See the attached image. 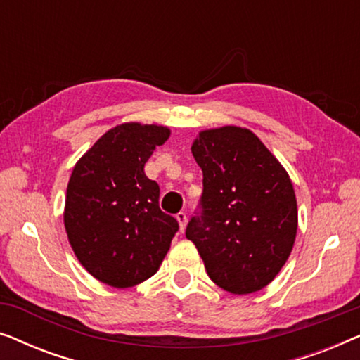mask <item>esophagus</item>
<instances>
[{
	"label": "esophagus",
	"instance_id": "esophagus-1",
	"mask_svg": "<svg viewBox=\"0 0 360 360\" xmlns=\"http://www.w3.org/2000/svg\"><path fill=\"white\" fill-rule=\"evenodd\" d=\"M186 213H184V211H180L179 214H176V221H179V224H180V231H184L185 229V226H186Z\"/></svg>",
	"mask_w": 360,
	"mask_h": 360
}]
</instances>
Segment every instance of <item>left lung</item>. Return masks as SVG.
Returning a JSON list of instances; mask_svg holds the SVG:
<instances>
[{
  "instance_id": "left-lung-1",
  "label": "left lung",
  "mask_w": 360,
  "mask_h": 360,
  "mask_svg": "<svg viewBox=\"0 0 360 360\" xmlns=\"http://www.w3.org/2000/svg\"><path fill=\"white\" fill-rule=\"evenodd\" d=\"M191 154L203 170V195L186 239L218 287L236 295L259 292L287 262L297 238L292 180L245 127L201 131Z\"/></svg>"
}]
</instances>
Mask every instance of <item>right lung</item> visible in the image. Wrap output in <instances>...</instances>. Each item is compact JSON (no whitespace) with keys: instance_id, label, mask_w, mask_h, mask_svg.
Instances as JSON below:
<instances>
[{"instance_id":"right-lung-1","label":"right lung","mask_w":360,"mask_h":360,"mask_svg":"<svg viewBox=\"0 0 360 360\" xmlns=\"http://www.w3.org/2000/svg\"><path fill=\"white\" fill-rule=\"evenodd\" d=\"M170 129L124 122L98 139L73 167L63 224L80 264L100 282L127 288L150 278L179 223L159 206L160 188L144 174Z\"/></svg>"}]
</instances>
